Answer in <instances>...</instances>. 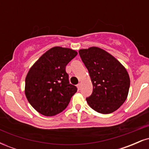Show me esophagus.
<instances>
[{
	"mask_svg": "<svg viewBox=\"0 0 149 149\" xmlns=\"http://www.w3.org/2000/svg\"><path fill=\"white\" fill-rule=\"evenodd\" d=\"M80 86H81V85H80V83H79V84L77 85V88H78V90H80Z\"/></svg>",
	"mask_w": 149,
	"mask_h": 149,
	"instance_id": "34e87169",
	"label": "esophagus"
}]
</instances>
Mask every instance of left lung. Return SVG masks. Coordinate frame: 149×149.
<instances>
[{
  "instance_id": "obj_1",
  "label": "left lung",
  "mask_w": 149,
  "mask_h": 149,
  "mask_svg": "<svg viewBox=\"0 0 149 149\" xmlns=\"http://www.w3.org/2000/svg\"><path fill=\"white\" fill-rule=\"evenodd\" d=\"M79 54L90 73L93 91L88 105L103 114L113 113L127 99L130 79L127 70L113 56L98 47L80 49Z\"/></svg>"
}]
</instances>
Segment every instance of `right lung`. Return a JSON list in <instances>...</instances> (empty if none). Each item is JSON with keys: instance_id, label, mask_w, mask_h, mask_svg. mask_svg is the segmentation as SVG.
<instances>
[{"instance_id": "add662e5", "label": "right lung", "mask_w": 149, "mask_h": 149, "mask_svg": "<svg viewBox=\"0 0 149 149\" xmlns=\"http://www.w3.org/2000/svg\"><path fill=\"white\" fill-rule=\"evenodd\" d=\"M78 54L62 47L48 49L30 68L25 79V95L31 105L45 116L66 109L77 88L69 84L66 66Z\"/></svg>"}]
</instances>
